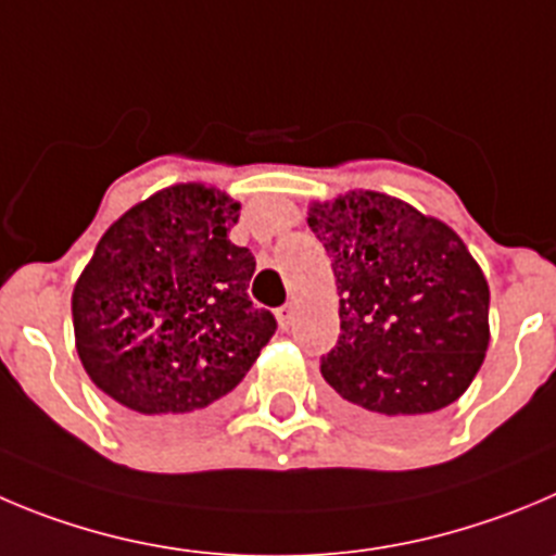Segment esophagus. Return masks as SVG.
Segmentation results:
<instances>
[{
	"label": "esophagus",
	"mask_w": 556,
	"mask_h": 556,
	"mask_svg": "<svg viewBox=\"0 0 556 556\" xmlns=\"http://www.w3.org/2000/svg\"><path fill=\"white\" fill-rule=\"evenodd\" d=\"M277 324L282 331L290 329V324H293V307H290V304H285V307L277 309Z\"/></svg>",
	"instance_id": "obj_1"
}]
</instances>
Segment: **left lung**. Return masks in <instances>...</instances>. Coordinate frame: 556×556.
Returning a JSON list of instances; mask_svg holds the SVG:
<instances>
[{
  "mask_svg": "<svg viewBox=\"0 0 556 556\" xmlns=\"http://www.w3.org/2000/svg\"><path fill=\"white\" fill-rule=\"evenodd\" d=\"M307 225L340 293V340L320 362L340 414L408 430L458 401L491 340L489 279L458 232L372 189L313 200Z\"/></svg>",
  "mask_w": 556,
  "mask_h": 556,
  "instance_id": "obj_1",
  "label": "left lung"
}]
</instances>
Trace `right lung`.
Here are the masks:
<instances>
[{
    "mask_svg": "<svg viewBox=\"0 0 556 556\" xmlns=\"http://www.w3.org/2000/svg\"><path fill=\"white\" fill-rule=\"evenodd\" d=\"M241 202L175 184L109 225L71 295L90 381L153 433L222 412L277 320L249 302L254 257L230 241Z\"/></svg>",
    "mask_w": 556,
    "mask_h": 556,
    "instance_id": "obj_1",
    "label": "right lung"
}]
</instances>
